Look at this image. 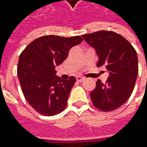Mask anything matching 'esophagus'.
Returning <instances> with one entry per match:
<instances>
[{"label": "esophagus", "mask_w": 147, "mask_h": 147, "mask_svg": "<svg viewBox=\"0 0 147 147\" xmlns=\"http://www.w3.org/2000/svg\"><path fill=\"white\" fill-rule=\"evenodd\" d=\"M83 78L82 77H80V76H78V77H77L76 78V80H77V82H81L83 81Z\"/></svg>", "instance_id": "esophagus-1"}]
</instances>
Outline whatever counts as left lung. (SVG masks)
Returning <instances> with one entry per match:
<instances>
[{
  "instance_id": "left-lung-1",
  "label": "left lung",
  "mask_w": 147,
  "mask_h": 147,
  "mask_svg": "<svg viewBox=\"0 0 147 147\" xmlns=\"http://www.w3.org/2000/svg\"><path fill=\"white\" fill-rule=\"evenodd\" d=\"M99 55L97 67L109 71L105 83L100 80L91 92V100L98 110L109 112L124 104L133 92L138 74L137 51L132 44L113 31L95 32L82 35Z\"/></svg>"
}]
</instances>
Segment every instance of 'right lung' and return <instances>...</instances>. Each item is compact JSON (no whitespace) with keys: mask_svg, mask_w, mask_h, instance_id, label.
Here are the masks:
<instances>
[{"mask_svg":"<svg viewBox=\"0 0 147 147\" xmlns=\"http://www.w3.org/2000/svg\"><path fill=\"white\" fill-rule=\"evenodd\" d=\"M82 42L79 36L64 37L46 35L35 39L21 52L17 74L24 97L37 113L58 115L65 110L76 78L63 80L55 75L73 47Z\"/></svg>","mask_w":147,"mask_h":147,"instance_id":"1","label":"right lung"}]
</instances>
